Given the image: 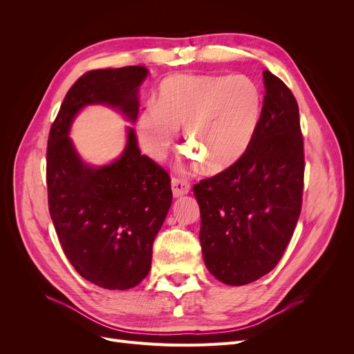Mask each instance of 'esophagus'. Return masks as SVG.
Returning a JSON list of instances; mask_svg holds the SVG:
<instances>
[{"label": "esophagus", "instance_id": "esophagus-1", "mask_svg": "<svg viewBox=\"0 0 354 354\" xmlns=\"http://www.w3.org/2000/svg\"><path fill=\"white\" fill-rule=\"evenodd\" d=\"M171 186H173V195L176 198H178L181 195H186L190 190L189 181L185 178H180V177H174L173 181H171Z\"/></svg>", "mask_w": 354, "mask_h": 354}]
</instances>
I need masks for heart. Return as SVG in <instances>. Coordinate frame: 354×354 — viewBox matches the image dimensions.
I'll use <instances>...</instances> for the list:
<instances>
[{
    "mask_svg": "<svg viewBox=\"0 0 354 354\" xmlns=\"http://www.w3.org/2000/svg\"><path fill=\"white\" fill-rule=\"evenodd\" d=\"M261 115V93L246 75H176L159 85L155 108L137 118L143 151L162 159L183 128L190 158L218 173L248 151Z\"/></svg>",
    "mask_w": 354,
    "mask_h": 354,
    "instance_id": "obj_1",
    "label": "heart"
}]
</instances>
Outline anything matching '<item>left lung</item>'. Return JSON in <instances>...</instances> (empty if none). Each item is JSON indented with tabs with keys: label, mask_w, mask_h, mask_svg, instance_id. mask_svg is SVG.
<instances>
[{
	"label": "left lung",
	"mask_w": 354,
	"mask_h": 354,
	"mask_svg": "<svg viewBox=\"0 0 354 354\" xmlns=\"http://www.w3.org/2000/svg\"><path fill=\"white\" fill-rule=\"evenodd\" d=\"M266 95L252 143L232 167L194 186L203 261L226 285L274 269L301 212L304 142L298 104L285 82L263 72Z\"/></svg>",
	"instance_id": "1"
}]
</instances>
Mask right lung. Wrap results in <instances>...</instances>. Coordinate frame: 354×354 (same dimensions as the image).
<instances>
[{"instance_id":"right-lung-1","label":"right lung","mask_w":354,"mask_h":354,"mask_svg":"<svg viewBox=\"0 0 354 354\" xmlns=\"http://www.w3.org/2000/svg\"><path fill=\"white\" fill-rule=\"evenodd\" d=\"M145 66L85 72L65 95L47 143L48 211L62 250L84 279L106 289H130L151 270L152 246L173 202L171 178L140 153L133 130L122 156L91 168L75 152L68 131L85 104L106 103L134 121Z\"/></svg>"}]
</instances>
